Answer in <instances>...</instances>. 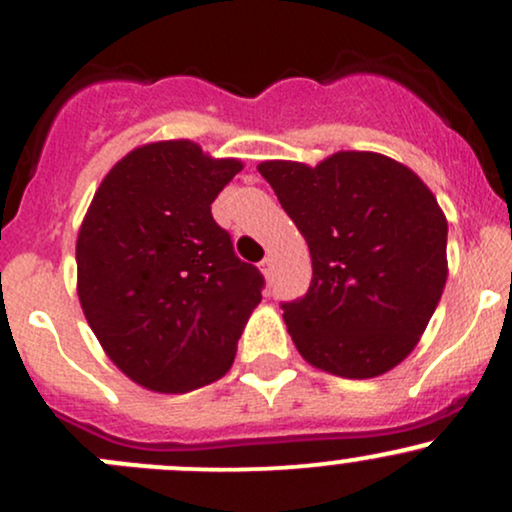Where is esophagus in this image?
Wrapping results in <instances>:
<instances>
[{
  "instance_id": "34e87169",
  "label": "esophagus",
  "mask_w": 512,
  "mask_h": 512,
  "mask_svg": "<svg viewBox=\"0 0 512 512\" xmlns=\"http://www.w3.org/2000/svg\"><path fill=\"white\" fill-rule=\"evenodd\" d=\"M272 269H274V260L272 257H264V260L260 262V272L264 276H272Z\"/></svg>"
}]
</instances>
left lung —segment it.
Returning <instances> with one entry per match:
<instances>
[{"label":"left lung","mask_w":512,"mask_h":512,"mask_svg":"<svg viewBox=\"0 0 512 512\" xmlns=\"http://www.w3.org/2000/svg\"><path fill=\"white\" fill-rule=\"evenodd\" d=\"M303 233L313 279L281 303L310 366L383 375L419 344L448 279V221L424 180L383 154L339 151L317 166H257Z\"/></svg>","instance_id":"8db88e82"}]
</instances>
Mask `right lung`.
I'll return each mask as SVG.
<instances>
[{
	"label": "right lung",
	"mask_w": 512,
	"mask_h": 512,
	"mask_svg": "<svg viewBox=\"0 0 512 512\" xmlns=\"http://www.w3.org/2000/svg\"><path fill=\"white\" fill-rule=\"evenodd\" d=\"M243 170L190 139L117 161L76 238V291L93 334L127 378L178 395L228 373L262 301L260 269L238 260L211 202Z\"/></svg>",
	"instance_id": "right-lung-1"
}]
</instances>
